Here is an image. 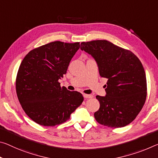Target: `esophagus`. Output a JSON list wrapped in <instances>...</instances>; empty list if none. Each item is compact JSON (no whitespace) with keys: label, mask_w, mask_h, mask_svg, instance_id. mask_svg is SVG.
I'll return each instance as SVG.
<instances>
[{"label":"esophagus","mask_w":158,"mask_h":158,"mask_svg":"<svg viewBox=\"0 0 158 158\" xmlns=\"http://www.w3.org/2000/svg\"><path fill=\"white\" fill-rule=\"evenodd\" d=\"M84 97L85 98H93V96L89 94H84Z\"/></svg>","instance_id":"1"}]
</instances>
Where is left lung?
<instances>
[{
  "label": "left lung",
  "mask_w": 158,
  "mask_h": 158,
  "mask_svg": "<svg viewBox=\"0 0 158 158\" xmlns=\"http://www.w3.org/2000/svg\"><path fill=\"white\" fill-rule=\"evenodd\" d=\"M81 50L94 57L101 77L107 79L106 96H96L100 108L95 119L112 128L128 125L141 112L147 96L146 73L140 60L129 50L106 40L82 42Z\"/></svg>",
  "instance_id": "obj_1"
}]
</instances>
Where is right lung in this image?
Returning <instances> with one entry per match:
<instances>
[{"instance_id":"right-lung-1","label":"right lung","mask_w":158,"mask_h":158,"mask_svg":"<svg viewBox=\"0 0 158 158\" xmlns=\"http://www.w3.org/2000/svg\"><path fill=\"white\" fill-rule=\"evenodd\" d=\"M79 42L53 41L36 48L24 57L17 74V96L29 118L40 125L54 127L64 123L84 101L78 91L60 86Z\"/></svg>"}]
</instances>
